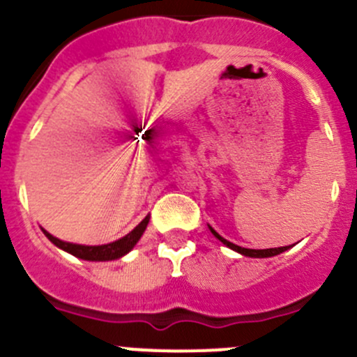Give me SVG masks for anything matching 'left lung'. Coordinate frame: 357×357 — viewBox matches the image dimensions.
I'll list each match as a JSON object with an SVG mask.
<instances>
[{
    "label": "left lung",
    "mask_w": 357,
    "mask_h": 357,
    "mask_svg": "<svg viewBox=\"0 0 357 357\" xmlns=\"http://www.w3.org/2000/svg\"><path fill=\"white\" fill-rule=\"evenodd\" d=\"M211 232H213L214 236H216L220 241L223 243V245H227L229 248H232V250L239 252V254L243 255H248V257H272V255H277V254H282L284 250H288L289 247H279V248H266V250H254V248H243V247H238V245H234V243L227 241V239H223L222 236L218 234L216 230L213 229V227H209Z\"/></svg>",
    "instance_id": "1"
}]
</instances>
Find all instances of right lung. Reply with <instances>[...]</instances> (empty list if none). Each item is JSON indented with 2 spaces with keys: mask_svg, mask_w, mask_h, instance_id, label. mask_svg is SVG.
Listing matches in <instances>:
<instances>
[{
  "mask_svg": "<svg viewBox=\"0 0 357 357\" xmlns=\"http://www.w3.org/2000/svg\"><path fill=\"white\" fill-rule=\"evenodd\" d=\"M148 220H150L148 216L144 218L143 222L135 227L132 232H128L125 238L118 239V241H114V243H109V245H98V247H87V245H75V243H66V241H62V239L52 236L50 232H46L44 229H43V232L46 234V238H48L50 241L53 243V245H56V247L62 248V250L69 252V254L75 255V257H78V259L112 261V259H119L121 255L128 254V252H130L132 248L135 247V243L139 241V238L143 236L144 229H146Z\"/></svg>",
  "mask_w": 357,
  "mask_h": 357,
  "instance_id": "add662e5",
  "label": "right lung"
}]
</instances>
